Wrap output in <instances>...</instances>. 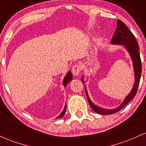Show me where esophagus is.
<instances>
[{
  "label": "esophagus",
  "instance_id": "obj_1",
  "mask_svg": "<svg viewBox=\"0 0 146 146\" xmlns=\"http://www.w3.org/2000/svg\"><path fill=\"white\" fill-rule=\"evenodd\" d=\"M81 71H82V68L78 64H75L72 67V73L74 75H78Z\"/></svg>",
  "mask_w": 146,
  "mask_h": 146
}]
</instances>
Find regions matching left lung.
Returning a JSON list of instances; mask_svg holds the SVG:
<instances>
[{
    "mask_svg": "<svg viewBox=\"0 0 146 146\" xmlns=\"http://www.w3.org/2000/svg\"><path fill=\"white\" fill-rule=\"evenodd\" d=\"M111 43L112 44H121L125 45L126 48L127 49L128 52H129L130 55L132 58L133 67H134L135 71V82L132 90L130 92L129 95L126 96L123 103L118 108L113 109V110H104V109L99 108L96 107V105H94L91 102L90 98L88 95L87 91L85 89L88 101L89 104H90L93 111L99 114H101V115H109V114H112L120 111L121 109L123 108L129 102L131 101V100H132L134 98L137 92L141 74V58H140L139 52V47L138 43L136 41V38H135L134 35L128 29L127 26L125 25V24L122 21L117 20V28L115 29L113 37L111 38ZM82 81L83 82V78H82Z\"/></svg>",
    "mask_w": 146,
    "mask_h": 146,
    "instance_id": "obj_1",
    "label": "left lung"
}]
</instances>
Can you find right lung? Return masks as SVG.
I'll use <instances>...</instances> for the list:
<instances>
[{"label":"right lung","instance_id":"1","mask_svg":"<svg viewBox=\"0 0 146 146\" xmlns=\"http://www.w3.org/2000/svg\"><path fill=\"white\" fill-rule=\"evenodd\" d=\"M72 78H73V77H72V73L70 71H68V73L66 74V75L65 76V78H64V81H63V85H64V87H65L67 85V84L68 83V82H69L70 81L72 80ZM66 110V105H65V107H64V110H63L62 112L60 113V115L59 116L57 117V118L62 117L63 115H64V114L65 113Z\"/></svg>","mask_w":146,"mask_h":146}]
</instances>
